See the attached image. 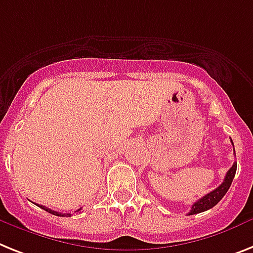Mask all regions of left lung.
<instances>
[{"mask_svg":"<svg viewBox=\"0 0 253 253\" xmlns=\"http://www.w3.org/2000/svg\"><path fill=\"white\" fill-rule=\"evenodd\" d=\"M235 172H237V163H234L233 167L227 170L224 182L221 183L220 186L217 187V189H214L213 191L208 193L207 195H204L203 198H200L198 202H195V203L193 204L191 211L189 212V216L190 214H197L200 213V212H204V211H208L211 210V208H213V207L224 198L225 194L227 193V190H229L231 182H233V179H234Z\"/></svg>","mask_w":253,"mask_h":253,"instance_id":"8db88e82","label":"left lung"}]
</instances>
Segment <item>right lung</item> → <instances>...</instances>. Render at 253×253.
<instances>
[{"mask_svg":"<svg viewBox=\"0 0 253 253\" xmlns=\"http://www.w3.org/2000/svg\"><path fill=\"white\" fill-rule=\"evenodd\" d=\"M37 206H39V204H37ZM39 207H40V208H42V210L46 211V212H49V213L54 214V216L71 217V213H59V212H56V211H53V210H50V208H46V207H45V206H39ZM81 210H83V208H79V210H77V212H79V211H81Z\"/></svg>","mask_w":253,"mask_h":253,"instance_id":"add662e5","label":"right lung"}]
</instances>
